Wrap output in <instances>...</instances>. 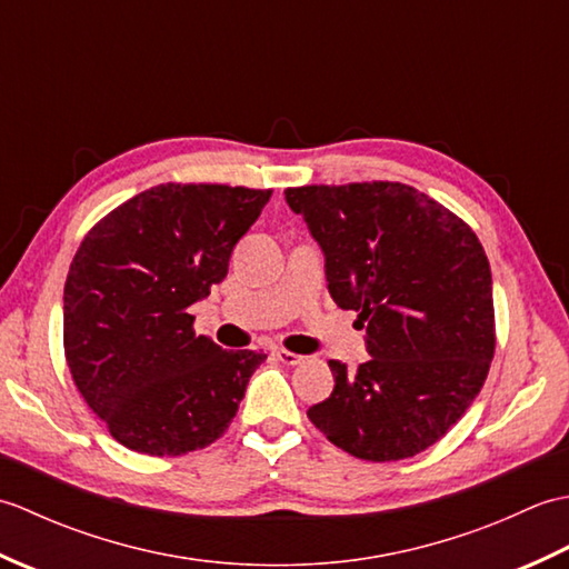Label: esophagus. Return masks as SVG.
<instances>
[{
  "label": "esophagus",
  "mask_w": 569,
  "mask_h": 569,
  "mask_svg": "<svg viewBox=\"0 0 569 569\" xmlns=\"http://www.w3.org/2000/svg\"><path fill=\"white\" fill-rule=\"evenodd\" d=\"M276 359L281 361V365H288V367H296V365H300V361H306V357L303 355H296V352H291V349H276Z\"/></svg>",
  "instance_id": "obj_1"
}]
</instances>
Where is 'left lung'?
<instances>
[{"mask_svg": "<svg viewBox=\"0 0 569 569\" xmlns=\"http://www.w3.org/2000/svg\"><path fill=\"white\" fill-rule=\"evenodd\" d=\"M325 251L332 300L359 312L369 359L330 361L335 389L308 418L367 462L416 457L475 401L497 347L485 247L438 200L406 183L286 188Z\"/></svg>", "mask_w": 569, "mask_h": 569, "instance_id": "left-lung-1", "label": "left lung"}]
</instances>
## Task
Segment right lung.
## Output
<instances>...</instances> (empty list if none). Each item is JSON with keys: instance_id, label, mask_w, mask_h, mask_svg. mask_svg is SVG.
I'll return each mask as SVG.
<instances>
[{"instance_id": "add662e5", "label": "right lung", "mask_w": 569, "mask_h": 569, "mask_svg": "<svg viewBox=\"0 0 569 569\" xmlns=\"http://www.w3.org/2000/svg\"><path fill=\"white\" fill-rule=\"evenodd\" d=\"M271 190L161 183L84 234L63 293L66 359L112 438L151 457L220 440L263 352L196 335L188 308L222 283Z\"/></svg>"}]
</instances>
